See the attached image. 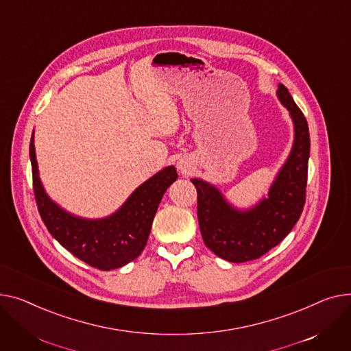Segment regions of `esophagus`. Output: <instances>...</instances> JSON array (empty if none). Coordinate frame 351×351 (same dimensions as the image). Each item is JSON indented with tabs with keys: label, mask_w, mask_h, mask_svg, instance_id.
I'll use <instances>...</instances> for the list:
<instances>
[{
	"label": "esophagus",
	"mask_w": 351,
	"mask_h": 351,
	"mask_svg": "<svg viewBox=\"0 0 351 351\" xmlns=\"http://www.w3.org/2000/svg\"><path fill=\"white\" fill-rule=\"evenodd\" d=\"M178 170L181 171V174H190V171H191V166H190V162H187V161H180L178 162Z\"/></svg>",
	"instance_id": "34e87169"
}]
</instances>
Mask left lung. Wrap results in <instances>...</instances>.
Returning a JSON list of instances; mask_svg holds the SVG:
<instances>
[{
	"instance_id": "1",
	"label": "left lung",
	"mask_w": 351,
	"mask_h": 351,
	"mask_svg": "<svg viewBox=\"0 0 351 351\" xmlns=\"http://www.w3.org/2000/svg\"><path fill=\"white\" fill-rule=\"evenodd\" d=\"M278 96L293 119L295 143L269 197L254 210L241 213L226 204L213 185L191 180L197 189V214L204 243L225 261L241 263L265 255L292 231L304 207L311 153L307 121L283 85L278 86Z\"/></svg>"
}]
</instances>
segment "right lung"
<instances>
[{"mask_svg": "<svg viewBox=\"0 0 351 351\" xmlns=\"http://www.w3.org/2000/svg\"><path fill=\"white\" fill-rule=\"evenodd\" d=\"M32 185L36 207L51 235L73 256L100 271H110L136 259L147 243L158 204L177 180L167 167L147 180L112 217L88 221L60 210L45 194L38 177L34 134L29 143Z\"/></svg>", "mask_w": 351, "mask_h": 351, "instance_id": "add662e5", "label": "right lung"}]
</instances>
